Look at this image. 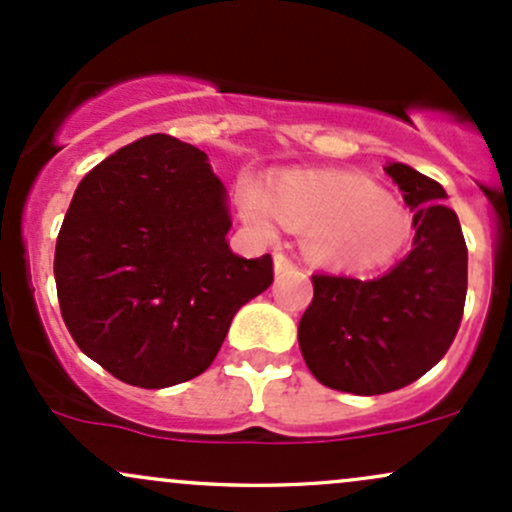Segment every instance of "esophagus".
Returning <instances> with one entry per match:
<instances>
[{
	"mask_svg": "<svg viewBox=\"0 0 512 512\" xmlns=\"http://www.w3.org/2000/svg\"><path fill=\"white\" fill-rule=\"evenodd\" d=\"M294 262H291L289 255H284V252H274V272L282 274L284 269H289Z\"/></svg>",
	"mask_w": 512,
	"mask_h": 512,
	"instance_id": "34e87169",
	"label": "esophagus"
}]
</instances>
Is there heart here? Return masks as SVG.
Listing matches in <instances>:
<instances>
[{
  "label": "heart",
  "mask_w": 512,
  "mask_h": 512,
  "mask_svg": "<svg viewBox=\"0 0 512 512\" xmlns=\"http://www.w3.org/2000/svg\"><path fill=\"white\" fill-rule=\"evenodd\" d=\"M238 201L245 221L262 235H274L279 223L313 230L316 257L335 265L372 267L396 255L408 238L403 206L355 174L291 172L272 192L255 177H243Z\"/></svg>",
  "instance_id": "b5f03b06"
}]
</instances>
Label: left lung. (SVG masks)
<instances>
[{
    "label": "left lung",
    "mask_w": 512,
    "mask_h": 512,
    "mask_svg": "<svg viewBox=\"0 0 512 512\" xmlns=\"http://www.w3.org/2000/svg\"><path fill=\"white\" fill-rule=\"evenodd\" d=\"M386 174L413 211V250L374 279L313 274L299 323L306 367L328 389L379 396L430 372L457 338L466 301V243L445 189L413 167Z\"/></svg>",
    "instance_id": "8db88e82"
}]
</instances>
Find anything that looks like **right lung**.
Here are the masks:
<instances>
[{
    "mask_svg": "<svg viewBox=\"0 0 512 512\" xmlns=\"http://www.w3.org/2000/svg\"><path fill=\"white\" fill-rule=\"evenodd\" d=\"M228 230L226 189L194 145L155 133L99 162L55 245L77 347L140 389L206 372L238 308L274 279L272 255H233Z\"/></svg>",
    "mask_w": 512,
    "mask_h": 512,
    "instance_id": "obj_1",
    "label": "right lung"
}]
</instances>
